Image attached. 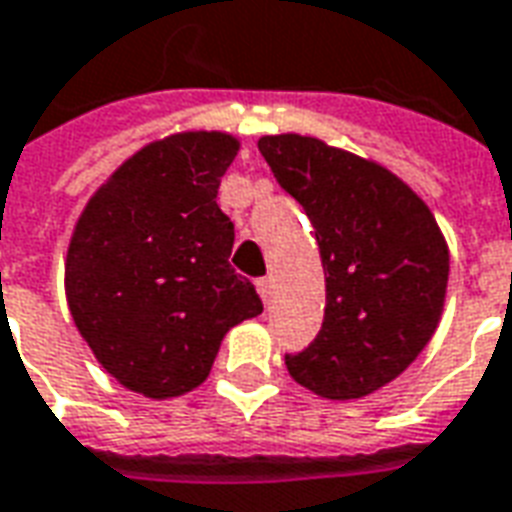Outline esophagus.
I'll use <instances>...</instances> for the list:
<instances>
[{"label": "esophagus", "mask_w": 512, "mask_h": 512, "mask_svg": "<svg viewBox=\"0 0 512 512\" xmlns=\"http://www.w3.org/2000/svg\"><path fill=\"white\" fill-rule=\"evenodd\" d=\"M255 285H257V293H260V299L268 304V301H271V288H274V285H271V277L257 279Z\"/></svg>", "instance_id": "obj_1"}]
</instances>
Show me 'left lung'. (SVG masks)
<instances>
[{"label": "left lung", "instance_id": "left-lung-1", "mask_svg": "<svg viewBox=\"0 0 512 512\" xmlns=\"http://www.w3.org/2000/svg\"><path fill=\"white\" fill-rule=\"evenodd\" d=\"M257 147L310 216L326 274L321 332L285 356L288 373L326 400L373 395L439 326L447 241L417 191L370 158L301 134L260 136Z\"/></svg>", "mask_w": 512, "mask_h": 512}]
</instances>
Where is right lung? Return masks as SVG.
I'll return each instance as SVG.
<instances>
[{
	"label": "right lung",
	"instance_id": "1",
	"mask_svg": "<svg viewBox=\"0 0 512 512\" xmlns=\"http://www.w3.org/2000/svg\"><path fill=\"white\" fill-rule=\"evenodd\" d=\"M241 142L183 131L123 161L84 205L65 257L76 329L106 373L167 400L208 378L224 334L263 312L230 268L233 222L216 205Z\"/></svg>",
	"mask_w": 512,
	"mask_h": 512
}]
</instances>
